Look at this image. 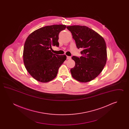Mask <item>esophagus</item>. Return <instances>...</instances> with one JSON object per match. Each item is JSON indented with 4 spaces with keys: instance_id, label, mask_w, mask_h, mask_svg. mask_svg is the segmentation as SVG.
Wrapping results in <instances>:
<instances>
[{
    "instance_id": "obj_1",
    "label": "esophagus",
    "mask_w": 129,
    "mask_h": 129,
    "mask_svg": "<svg viewBox=\"0 0 129 129\" xmlns=\"http://www.w3.org/2000/svg\"><path fill=\"white\" fill-rule=\"evenodd\" d=\"M71 56H67V59H71Z\"/></svg>"
}]
</instances>
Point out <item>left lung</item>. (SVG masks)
Segmentation results:
<instances>
[{"instance_id":"obj_1","label":"left lung","mask_w":129,"mask_h":129,"mask_svg":"<svg viewBox=\"0 0 129 129\" xmlns=\"http://www.w3.org/2000/svg\"><path fill=\"white\" fill-rule=\"evenodd\" d=\"M72 34L78 49L82 48V55L72 56L75 62L71 69L72 77L80 82L93 80L100 74L107 60V50L104 39L98 33L86 26H67Z\"/></svg>"}]
</instances>
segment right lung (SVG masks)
<instances>
[{
    "mask_svg": "<svg viewBox=\"0 0 129 129\" xmlns=\"http://www.w3.org/2000/svg\"><path fill=\"white\" fill-rule=\"evenodd\" d=\"M66 25L45 26L28 36L25 42L23 60L25 67L35 79L46 83L54 79L59 68L66 59V55L53 54L52 46H59L58 35Z\"/></svg>",
    "mask_w": 129,
    "mask_h": 129,
    "instance_id": "add662e5",
    "label": "right lung"
}]
</instances>
